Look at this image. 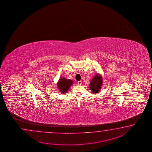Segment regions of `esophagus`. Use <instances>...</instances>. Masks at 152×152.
Masks as SVG:
<instances>
[{"label": "esophagus", "instance_id": "esophagus-1", "mask_svg": "<svg viewBox=\"0 0 152 152\" xmlns=\"http://www.w3.org/2000/svg\"><path fill=\"white\" fill-rule=\"evenodd\" d=\"M77 84H78V85H81L82 84V81H77Z\"/></svg>", "mask_w": 152, "mask_h": 152}]
</instances>
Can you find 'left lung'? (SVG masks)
Wrapping results in <instances>:
<instances>
[{"instance_id": "1", "label": "left lung", "mask_w": 152, "mask_h": 152, "mask_svg": "<svg viewBox=\"0 0 152 152\" xmlns=\"http://www.w3.org/2000/svg\"><path fill=\"white\" fill-rule=\"evenodd\" d=\"M103 84L102 76L99 73L92 77L90 83V90L93 94H98L101 89Z\"/></svg>"}]
</instances>
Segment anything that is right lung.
Here are the masks:
<instances>
[{
    "instance_id": "right-lung-1",
    "label": "right lung",
    "mask_w": 152,
    "mask_h": 152,
    "mask_svg": "<svg viewBox=\"0 0 152 152\" xmlns=\"http://www.w3.org/2000/svg\"><path fill=\"white\" fill-rule=\"evenodd\" d=\"M73 84V81L71 79H68L65 77H60L57 83V86L58 91L62 94H66L69 87Z\"/></svg>"
}]
</instances>
